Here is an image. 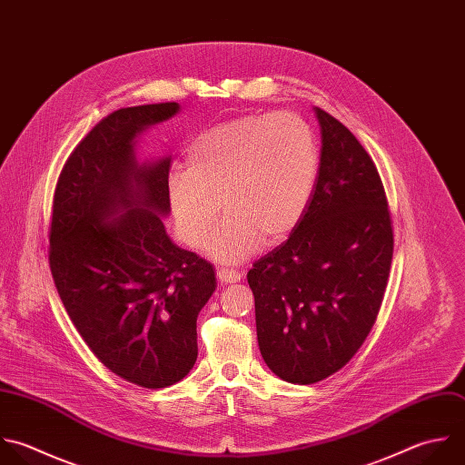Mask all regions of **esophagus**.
<instances>
[{
	"mask_svg": "<svg viewBox=\"0 0 465 465\" xmlns=\"http://www.w3.org/2000/svg\"><path fill=\"white\" fill-rule=\"evenodd\" d=\"M241 273L235 270H228V268H221L217 270V279L221 284H235L241 281Z\"/></svg>",
	"mask_w": 465,
	"mask_h": 465,
	"instance_id": "1",
	"label": "esophagus"
}]
</instances>
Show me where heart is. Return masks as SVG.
<instances>
[{"label": "heart", "mask_w": 465, "mask_h": 465, "mask_svg": "<svg viewBox=\"0 0 465 465\" xmlns=\"http://www.w3.org/2000/svg\"><path fill=\"white\" fill-rule=\"evenodd\" d=\"M186 172L166 183L181 239L201 248L221 212L208 252L226 264L248 259L261 242H282L313 197L321 146L293 112L246 114L197 134L184 150Z\"/></svg>", "instance_id": "obj_1"}]
</instances>
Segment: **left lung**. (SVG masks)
<instances>
[{
	"instance_id": "8db88e82",
	"label": "left lung",
	"mask_w": 465,
	"mask_h": 465,
	"mask_svg": "<svg viewBox=\"0 0 465 465\" xmlns=\"http://www.w3.org/2000/svg\"><path fill=\"white\" fill-rule=\"evenodd\" d=\"M321 168L288 241L248 272L261 355L292 384L344 368L370 335L388 286L393 228L379 170L359 139L315 106Z\"/></svg>"
}]
</instances>
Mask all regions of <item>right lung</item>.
<instances>
[{
  "mask_svg": "<svg viewBox=\"0 0 465 465\" xmlns=\"http://www.w3.org/2000/svg\"><path fill=\"white\" fill-rule=\"evenodd\" d=\"M177 103L121 108L66 159L54 192L50 270L92 353L117 377L159 390L197 361V315L217 288L213 266L172 242L170 157L139 163L135 137Z\"/></svg>",
  "mask_w": 465,
  "mask_h": 465,
  "instance_id": "add662e5",
  "label": "right lung"
}]
</instances>
